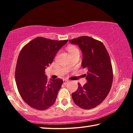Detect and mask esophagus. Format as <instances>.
I'll return each instance as SVG.
<instances>
[{
    "instance_id": "34e87169",
    "label": "esophagus",
    "mask_w": 133,
    "mask_h": 133,
    "mask_svg": "<svg viewBox=\"0 0 133 133\" xmlns=\"http://www.w3.org/2000/svg\"><path fill=\"white\" fill-rule=\"evenodd\" d=\"M68 83H69V81L68 80H63V83H64V84H66Z\"/></svg>"
}]
</instances>
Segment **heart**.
Returning a JSON list of instances; mask_svg holds the SVG:
<instances>
[{"mask_svg":"<svg viewBox=\"0 0 133 133\" xmlns=\"http://www.w3.org/2000/svg\"><path fill=\"white\" fill-rule=\"evenodd\" d=\"M69 50L70 53L73 52V51H78V50L77 48H73V47H70V48H69Z\"/></svg>","mask_w":133,"mask_h":133,"instance_id":"heart-1","label":"heart"}]
</instances>
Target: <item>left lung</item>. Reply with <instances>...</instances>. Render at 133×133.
I'll use <instances>...</instances> for the list:
<instances>
[{
	"label": "left lung",
	"mask_w": 133,
	"mask_h": 133,
	"mask_svg": "<svg viewBox=\"0 0 133 133\" xmlns=\"http://www.w3.org/2000/svg\"><path fill=\"white\" fill-rule=\"evenodd\" d=\"M69 41L79 47L83 54L82 66L88 70L84 75L87 82L83 86L78 83L72 98L78 107L93 109L103 102L111 89L113 73L110 56L103 43L92 37L83 36Z\"/></svg>",
	"instance_id": "8db88e82"
}]
</instances>
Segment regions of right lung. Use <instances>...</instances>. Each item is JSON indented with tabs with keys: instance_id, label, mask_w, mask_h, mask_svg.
Wrapping results in <instances>:
<instances>
[{
	"instance_id": "add662e5",
	"label": "right lung",
	"mask_w": 133,
	"mask_h": 133,
	"mask_svg": "<svg viewBox=\"0 0 133 133\" xmlns=\"http://www.w3.org/2000/svg\"><path fill=\"white\" fill-rule=\"evenodd\" d=\"M67 41L38 37L20 52L15 70L16 82L22 98L33 109L44 110L55 103L63 82L60 78L48 82L44 71Z\"/></svg>"
}]
</instances>
